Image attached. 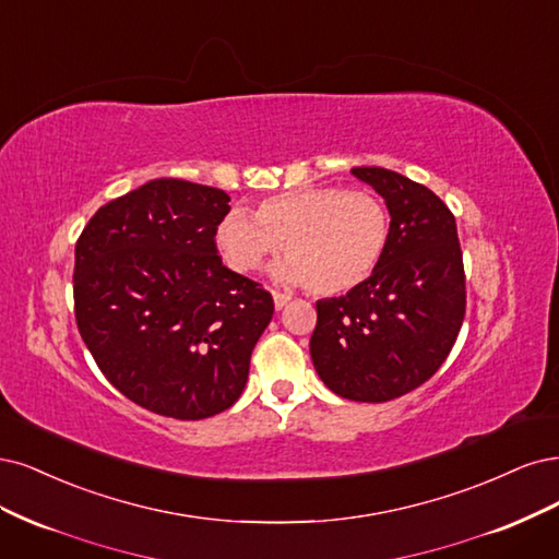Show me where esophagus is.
<instances>
[{"instance_id": "esophagus-1", "label": "esophagus", "mask_w": 559, "mask_h": 559, "mask_svg": "<svg viewBox=\"0 0 559 559\" xmlns=\"http://www.w3.org/2000/svg\"><path fill=\"white\" fill-rule=\"evenodd\" d=\"M274 295V306H276V311H281L283 309V306H287V304H290V295H285V293H272Z\"/></svg>"}]
</instances>
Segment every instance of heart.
<instances>
[{
    "label": "heart",
    "mask_w": 559,
    "mask_h": 559,
    "mask_svg": "<svg viewBox=\"0 0 559 559\" xmlns=\"http://www.w3.org/2000/svg\"><path fill=\"white\" fill-rule=\"evenodd\" d=\"M225 262L253 274L281 246L285 260L274 276L304 283L316 295H341L365 283L390 243V213L365 190L309 186L262 200L253 218L229 211L215 231Z\"/></svg>",
    "instance_id": "obj_1"
}]
</instances>
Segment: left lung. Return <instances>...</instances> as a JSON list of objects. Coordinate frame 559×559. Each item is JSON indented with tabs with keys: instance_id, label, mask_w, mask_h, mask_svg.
<instances>
[{
	"instance_id": "left-lung-1",
	"label": "left lung",
	"mask_w": 559,
	"mask_h": 559,
	"mask_svg": "<svg viewBox=\"0 0 559 559\" xmlns=\"http://www.w3.org/2000/svg\"><path fill=\"white\" fill-rule=\"evenodd\" d=\"M390 211L376 272L316 304L311 359L334 394L390 402L437 373L460 334L466 290L455 215L429 188L383 167L350 169Z\"/></svg>"
}]
</instances>
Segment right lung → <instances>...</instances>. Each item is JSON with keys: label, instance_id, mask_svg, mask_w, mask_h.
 Wrapping results in <instances>:
<instances>
[{"label": "right lung", "instance_id": "obj_1", "mask_svg": "<svg viewBox=\"0 0 559 559\" xmlns=\"http://www.w3.org/2000/svg\"><path fill=\"white\" fill-rule=\"evenodd\" d=\"M218 188L155 178L104 204L76 241L74 313L97 367L157 416L202 420L241 397L274 316L260 283L227 269Z\"/></svg>", "mask_w": 559, "mask_h": 559}]
</instances>
